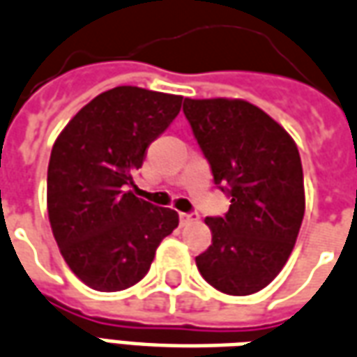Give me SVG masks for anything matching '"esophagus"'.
<instances>
[{"label":"esophagus","mask_w":357,"mask_h":357,"mask_svg":"<svg viewBox=\"0 0 357 357\" xmlns=\"http://www.w3.org/2000/svg\"><path fill=\"white\" fill-rule=\"evenodd\" d=\"M197 220V214L195 213H181L179 214V222H181V226H187V224H193Z\"/></svg>","instance_id":"esophagus-1"}]
</instances>
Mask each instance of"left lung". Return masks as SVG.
<instances>
[{
	"mask_svg": "<svg viewBox=\"0 0 357 357\" xmlns=\"http://www.w3.org/2000/svg\"><path fill=\"white\" fill-rule=\"evenodd\" d=\"M189 126L230 211L208 216L213 243L195 257L206 282L230 296L263 290L282 271L305 213L298 146L268 114L238 98L183 102Z\"/></svg>",
	"mask_w": 357,
	"mask_h": 357,
	"instance_id": "left-lung-1",
	"label": "left lung"
}]
</instances>
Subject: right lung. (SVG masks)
<instances>
[{"label":"right lung","mask_w":357,"mask_h":357,"mask_svg":"<svg viewBox=\"0 0 357 357\" xmlns=\"http://www.w3.org/2000/svg\"><path fill=\"white\" fill-rule=\"evenodd\" d=\"M183 96L116 86L79 109L54 143L48 216L59 251L86 286L119 291L149 273L179 216L129 191L146 149L181 109Z\"/></svg>","instance_id":"obj_1"}]
</instances>
